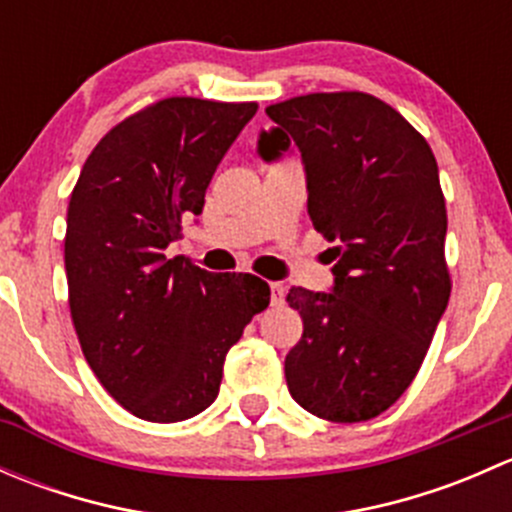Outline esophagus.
Masks as SVG:
<instances>
[{"instance_id":"esophagus-1","label":"esophagus","mask_w":512,"mask_h":512,"mask_svg":"<svg viewBox=\"0 0 512 512\" xmlns=\"http://www.w3.org/2000/svg\"><path fill=\"white\" fill-rule=\"evenodd\" d=\"M270 289H272V304H277V307L285 304V287H282L280 282H272Z\"/></svg>"}]
</instances>
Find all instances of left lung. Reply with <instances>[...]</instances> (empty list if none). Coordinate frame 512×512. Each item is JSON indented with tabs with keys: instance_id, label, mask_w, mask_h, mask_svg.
Segmentation results:
<instances>
[{
	"instance_id": "left-lung-1",
	"label": "left lung",
	"mask_w": 512,
	"mask_h": 512,
	"mask_svg": "<svg viewBox=\"0 0 512 512\" xmlns=\"http://www.w3.org/2000/svg\"><path fill=\"white\" fill-rule=\"evenodd\" d=\"M265 111L277 126L257 151L275 160L299 148L309 220L337 242L332 292L287 294L304 322L285 359L289 394L327 421H369L411 386L451 297L436 158L396 108L361 91Z\"/></svg>"
}]
</instances>
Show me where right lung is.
<instances>
[{
  "instance_id": "1",
  "label": "right lung",
  "mask_w": 512,
  "mask_h": 512,
  "mask_svg": "<svg viewBox=\"0 0 512 512\" xmlns=\"http://www.w3.org/2000/svg\"><path fill=\"white\" fill-rule=\"evenodd\" d=\"M257 103L170 96L111 128L81 168L64 237L69 309L103 389L143 421L175 423L218 399L225 354L270 304L255 275H213L165 247Z\"/></svg>"
}]
</instances>
